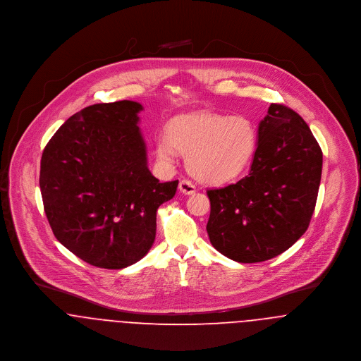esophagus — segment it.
<instances>
[{
  "label": "esophagus",
  "mask_w": 361,
  "mask_h": 361,
  "mask_svg": "<svg viewBox=\"0 0 361 361\" xmlns=\"http://www.w3.org/2000/svg\"><path fill=\"white\" fill-rule=\"evenodd\" d=\"M178 190L184 194V195H192L197 192V187L194 185L192 181L190 180H181L178 184Z\"/></svg>",
  "instance_id": "1"
}]
</instances>
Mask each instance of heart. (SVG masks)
Masks as SVG:
<instances>
[{
  "instance_id": "obj_1",
  "label": "heart",
  "mask_w": 361,
  "mask_h": 361,
  "mask_svg": "<svg viewBox=\"0 0 361 361\" xmlns=\"http://www.w3.org/2000/svg\"><path fill=\"white\" fill-rule=\"evenodd\" d=\"M256 141V128L247 118L200 111L170 121L167 135L157 141V155L163 163H173L177 151L185 154L192 176L203 183L223 184L240 176Z\"/></svg>"
}]
</instances>
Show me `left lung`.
Returning <instances> with one entry per match:
<instances>
[{
    "mask_svg": "<svg viewBox=\"0 0 361 361\" xmlns=\"http://www.w3.org/2000/svg\"><path fill=\"white\" fill-rule=\"evenodd\" d=\"M322 152L290 108L271 104L259 123L247 176L209 190L212 245L240 263H259L289 249L307 230L319 195Z\"/></svg>",
    "mask_w": 361,
    "mask_h": 361,
    "instance_id": "left-lung-1",
    "label": "left lung"
}]
</instances>
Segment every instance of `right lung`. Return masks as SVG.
Wrapping results in <instances>:
<instances>
[{
    "label": "right lung",
    "instance_id": "1",
    "mask_svg": "<svg viewBox=\"0 0 361 361\" xmlns=\"http://www.w3.org/2000/svg\"><path fill=\"white\" fill-rule=\"evenodd\" d=\"M142 105L95 104L71 116L41 157L40 190L54 235L85 263L109 270L141 260L157 235V212L178 180L148 169L138 127Z\"/></svg>",
    "mask_w": 361,
    "mask_h": 361
}]
</instances>
